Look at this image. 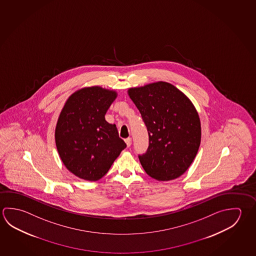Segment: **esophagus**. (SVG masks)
Wrapping results in <instances>:
<instances>
[{"label":"esophagus","mask_w":256,"mask_h":256,"mask_svg":"<svg viewBox=\"0 0 256 256\" xmlns=\"http://www.w3.org/2000/svg\"><path fill=\"white\" fill-rule=\"evenodd\" d=\"M125 142H126V146L130 148V146H131V143H132V140H131L130 138H128L125 139Z\"/></svg>","instance_id":"esophagus-1"}]
</instances>
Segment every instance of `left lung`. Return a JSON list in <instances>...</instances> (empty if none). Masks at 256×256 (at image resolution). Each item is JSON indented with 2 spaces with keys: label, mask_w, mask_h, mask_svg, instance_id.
Segmentation results:
<instances>
[{
  "label": "left lung",
  "mask_w": 256,
  "mask_h": 256,
  "mask_svg": "<svg viewBox=\"0 0 256 256\" xmlns=\"http://www.w3.org/2000/svg\"><path fill=\"white\" fill-rule=\"evenodd\" d=\"M148 130L146 152L138 154L144 170L157 180L184 174L200 144L202 128L192 102L176 87L158 82L128 90Z\"/></svg>",
  "instance_id": "obj_1"
}]
</instances>
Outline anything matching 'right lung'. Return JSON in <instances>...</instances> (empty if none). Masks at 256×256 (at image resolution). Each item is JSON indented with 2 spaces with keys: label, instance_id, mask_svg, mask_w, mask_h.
Masks as SVG:
<instances>
[{
  "label": "right lung",
  "instance_id": "right-lung-1",
  "mask_svg": "<svg viewBox=\"0 0 256 256\" xmlns=\"http://www.w3.org/2000/svg\"><path fill=\"white\" fill-rule=\"evenodd\" d=\"M117 94L99 86L77 90L68 98L56 128V144L64 164L74 174L98 180L108 172L126 143L116 125L105 120Z\"/></svg>",
  "mask_w": 256,
  "mask_h": 256
}]
</instances>
